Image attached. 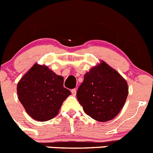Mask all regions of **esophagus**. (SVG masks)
<instances>
[{"label": "esophagus", "instance_id": "1", "mask_svg": "<svg viewBox=\"0 0 153 153\" xmlns=\"http://www.w3.org/2000/svg\"><path fill=\"white\" fill-rule=\"evenodd\" d=\"M71 93H72L73 96H76V89H73V90H71Z\"/></svg>", "mask_w": 153, "mask_h": 153}]
</instances>
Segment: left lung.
<instances>
[{
  "mask_svg": "<svg viewBox=\"0 0 153 153\" xmlns=\"http://www.w3.org/2000/svg\"><path fill=\"white\" fill-rule=\"evenodd\" d=\"M128 90L126 79L102 61L85 74L76 97L86 114L99 122H106L123 109Z\"/></svg>",
  "mask_w": 153,
  "mask_h": 153,
  "instance_id": "1",
  "label": "left lung"
}]
</instances>
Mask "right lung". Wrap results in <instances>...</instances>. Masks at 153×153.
I'll list each match as a JSON object with an SVG mask.
<instances>
[{"label": "right lung", "instance_id": "right-lung-1", "mask_svg": "<svg viewBox=\"0 0 153 153\" xmlns=\"http://www.w3.org/2000/svg\"><path fill=\"white\" fill-rule=\"evenodd\" d=\"M18 99L30 117L44 122L54 118L71 94L63 87V77L47 66L35 63L19 81Z\"/></svg>", "mask_w": 153, "mask_h": 153}]
</instances>
